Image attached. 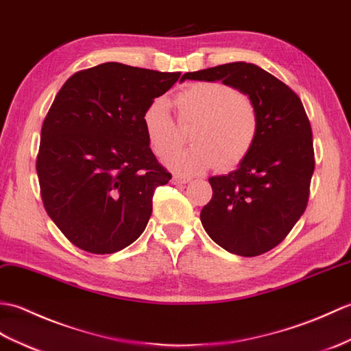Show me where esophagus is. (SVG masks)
<instances>
[{
  "label": "esophagus",
  "instance_id": "obj_1",
  "mask_svg": "<svg viewBox=\"0 0 351 351\" xmlns=\"http://www.w3.org/2000/svg\"><path fill=\"white\" fill-rule=\"evenodd\" d=\"M191 178L188 177H182V176H174L173 178H171V183L173 184H184V183H189Z\"/></svg>",
  "mask_w": 351,
  "mask_h": 351
}]
</instances>
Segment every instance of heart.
I'll return each mask as SVG.
<instances>
[{
    "instance_id": "b5f03b06",
    "label": "heart",
    "mask_w": 351,
    "mask_h": 351,
    "mask_svg": "<svg viewBox=\"0 0 351 351\" xmlns=\"http://www.w3.org/2000/svg\"><path fill=\"white\" fill-rule=\"evenodd\" d=\"M173 104L178 124L192 128V147L169 153L163 162L178 174L195 176L216 168L239 167L251 153L260 130L254 100L222 82H195L178 91ZM143 129L154 154L163 156L180 144V129L165 99H154L141 117Z\"/></svg>"
}]
</instances>
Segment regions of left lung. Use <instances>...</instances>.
<instances>
[{
    "mask_svg": "<svg viewBox=\"0 0 351 351\" xmlns=\"http://www.w3.org/2000/svg\"><path fill=\"white\" fill-rule=\"evenodd\" d=\"M182 80L222 81L254 100L260 130L252 150L236 171L208 178L213 197L199 217L225 251L241 256L270 251L308 204L315 160L305 108L288 85L245 61L184 73Z\"/></svg>",
    "mask_w": 351,
    "mask_h": 351,
    "instance_id": "8db88e82",
    "label": "left lung"
}]
</instances>
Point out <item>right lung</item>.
Here are the masks:
<instances>
[{"mask_svg": "<svg viewBox=\"0 0 351 351\" xmlns=\"http://www.w3.org/2000/svg\"><path fill=\"white\" fill-rule=\"evenodd\" d=\"M180 72L104 63L72 75L42 126L36 169L46 213L82 251L114 254L143 234L171 174L141 117Z\"/></svg>", "mask_w": 351, "mask_h": 351, "instance_id": "right-lung-1", "label": "right lung"}]
</instances>
